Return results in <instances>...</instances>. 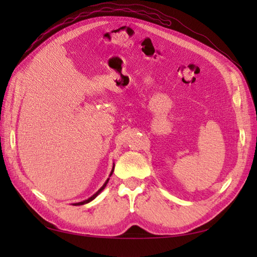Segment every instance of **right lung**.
Here are the masks:
<instances>
[{
    "instance_id": "1",
    "label": "right lung",
    "mask_w": 257,
    "mask_h": 257,
    "mask_svg": "<svg viewBox=\"0 0 257 257\" xmlns=\"http://www.w3.org/2000/svg\"><path fill=\"white\" fill-rule=\"evenodd\" d=\"M113 169H114V163H113V166H112V169H111V172H110V174H109V177H111V174H112V172H113ZM108 181H109V178L106 180V181H105V183H103L102 184V187L99 189V190H98L97 191V192L95 193V194H92L91 196H90V198H88V199H87V200H84V201H81V202H77V203H74L73 205H83V204H86V203H89V202L90 201H92V200H94L95 198H96V196L98 195V194H99L100 192H101V191L103 190V189H105L106 188V185H107V183H108Z\"/></svg>"
}]
</instances>
